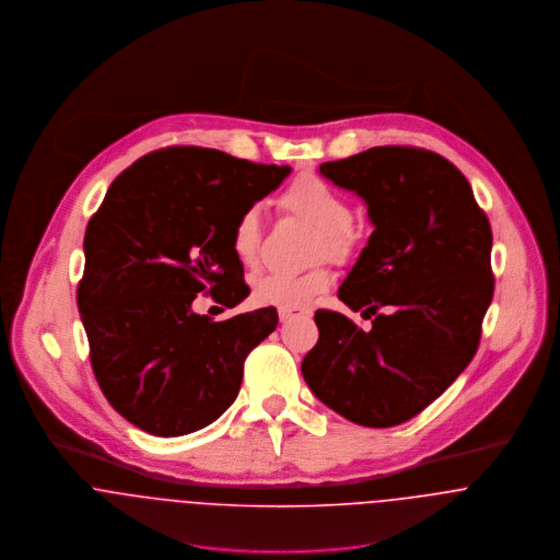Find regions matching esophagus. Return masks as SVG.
Returning a JSON list of instances; mask_svg holds the SVG:
<instances>
[{"label": "esophagus", "mask_w": 560, "mask_h": 560, "mask_svg": "<svg viewBox=\"0 0 560 560\" xmlns=\"http://www.w3.org/2000/svg\"><path fill=\"white\" fill-rule=\"evenodd\" d=\"M303 315H307V311H305V310H279V319H281V322H290V319H294V317H303Z\"/></svg>", "instance_id": "esophagus-1"}]
</instances>
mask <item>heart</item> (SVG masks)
<instances>
[{"mask_svg": "<svg viewBox=\"0 0 560 560\" xmlns=\"http://www.w3.org/2000/svg\"><path fill=\"white\" fill-rule=\"evenodd\" d=\"M290 214L307 221L317 230L315 253L343 259L357 245L352 206L343 192L317 176H301L279 197ZM232 250L243 266H253L259 255V212L245 208L232 230ZM332 285V272L324 266L301 275H264L253 283V301L261 307L305 310Z\"/></svg>", "mask_w": 560, "mask_h": 560, "instance_id": "obj_1", "label": "heart"}]
</instances>
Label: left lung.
I'll use <instances>...</instances> for the list:
<instances>
[{
  "label": "left lung",
  "mask_w": 560,
  "mask_h": 560,
  "mask_svg": "<svg viewBox=\"0 0 560 560\" xmlns=\"http://www.w3.org/2000/svg\"><path fill=\"white\" fill-rule=\"evenodd\" d=\"M365 203L373 232L337 296L363 317L315 311L303 359L313 395L365 428L406 423L472 361L494 296L492 228L464 174L444 156L380 145L319 165Z\"/></svg>",
  "instance_id": "left-lung-1"
}]
</instances>
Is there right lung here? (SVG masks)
I'll list each match as a JSON object with an SVG mask.
<instances>
[{"label":"right lung","instance_id":"right-lung-1","mask_svg":"<svg viewBox=\"0 0 560 560\" xmlns=\"http://www.w3.org/2000/svg\"><path fill=\"white\" fill-rule=\"evenodd\" d=\"M290 172L178 145L141 156L112 183L85 230L77 307L96 382L128 423L174 438L234 404L245 359L277 328V310L214 322L190 305L201 292L230 310L249 296L232 230Z\"/></svg>","mask_w":560,"mask_h":560}]
</instances>
